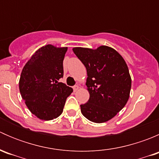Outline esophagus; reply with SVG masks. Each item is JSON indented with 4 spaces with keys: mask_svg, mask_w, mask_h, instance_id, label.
Masks as SVG:
<instances>
[{
    "mask_svg": "<svg viewBox=\"0 0 159 159\" xmlns=\"http://www.w3.org/2000/svg\"><path fill=\"white\" fill-rule=\"evenodd\" d=\"M73 89H74V91H77L78 89H79V86H78V85L73 86Z\"/></svg>",
    "mask_w": 159,
    "mask_h": 159,
    "instance_id": "34e87169",
    "label": "esophagus"
}]
</instances>
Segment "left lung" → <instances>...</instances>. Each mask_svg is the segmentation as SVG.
I'll return each instance as SVG.
<instances>
[{
    "instance_id": "8db88e82",
    "label": "left lung",
    "mask_w": 159,
    "mask_h": 159,
    "mask_svg": "<svg viewBox=\"0 0 159 159\" xmlns=\"http://www.w3.org/2000/svg\"><path fill=\"white\" fill-rule=\"evenodd\" d=\"M72 50L87 69L90 98L87 103L81 105V113L93 122L108 121L129 98L131 79L127 64L118 51L108 46Z\"/></svg>"
}]
</instances>
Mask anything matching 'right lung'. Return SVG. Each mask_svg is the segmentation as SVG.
<instances>
[{
  "instance_id": "1",
  "label": "right lung",
  "mask_w": 159,
  "mask_h": 159,
  "mask_svg": "<svg viewBox=\"0 0 159 159\" xmlns=\"http://www.w3.org/2000/svg\"><path fill=\"white\" fill-rule=\"evenodd\" d=\"M68 48L43 46L30 57L19 81L20 94L27 107L37 118L49 121L63 111L73 91L59 79L63 78V61Z\"/></svg>"
}]
</instances>
